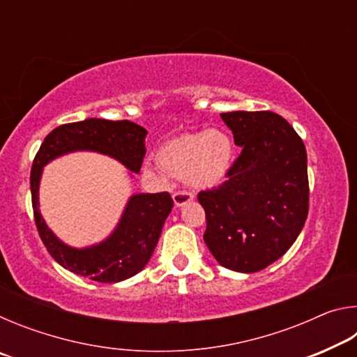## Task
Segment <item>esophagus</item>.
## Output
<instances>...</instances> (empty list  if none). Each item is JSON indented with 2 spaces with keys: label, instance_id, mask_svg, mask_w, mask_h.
<instances>
[{
  "label": "esophagus",
  "instance_id": "obj_1",
  "mask_svg": "<svg viewBox=\"0 0 357 357\" xmlns=\"http://www.w3.org/2000/svg\"><path fill=\"white\" fill-rule=\"evenodd\" d=\"M193 200V195L190 192L187 190H178L173 193V202H174V206H183V204L189 203Z\"/></svg>",
  "mask_w": 357,
  "mask_h": 357
}]
</instances>
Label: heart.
I'll return each mask as SVG.
<instances>
[{"label": "heart", "instance_id": "1", "mask_svg": "<svg viewBox=\"0 0 357 357\" xmlns=\"http://www.w3.org/2000/svg\"><path fill=\"white\" fill-rule=\"evenodd\" d=\"M234 160L231 138L219 130L185 132L167 140L155 153L162 172L184 176L193 189H214L228 178Z\"/></svg>", "mask_w": 357, "mask_h": 357}]
</instances>
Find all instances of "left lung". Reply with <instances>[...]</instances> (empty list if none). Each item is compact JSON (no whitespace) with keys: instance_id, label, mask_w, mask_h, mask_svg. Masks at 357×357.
Returning <instances> with one entry per match:
<instances>
[{"instance_id":"1","label":"left lung","mask_w":357,"mask_h":357,"mask_svg":"<svg viewBox=\"0 0 357 357\" xmlns=\"http://www.w3.org/2000/svg\"><path fill=\"white\" fill-rule=\"evenodd\" d=\"M243 148L228 179L198 193L203 238L223 268L257 273L277 261L309 214L307 153L291 124L273 112L220 114Z\"/></svg>"}]
</instances>
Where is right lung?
<instances>
[{
  "instance_id": "right-lung-1",
  "label": "right lung",
  "mask_w": 357,
  "mask_h": 357,
  "mask_svg": "<svg viewBox=\"0 0 357 357\" xmlns=\"http://www.w3.org/2000/svg\"><path fill=\"white\" fill-rule=\"evenodd\" d=\"M146 129L128 119L89 118L59 126L42 142L31 168L34 220L48 253L70 273L102 283H116L140 273L153 255L173 200L168 192L138 193L129 200L110 238L86 249H72L52 233L39 213L42 167L72 151H96L114 157L130 172L138 173L146 154Z\"/></svg>"
}]
</instances>
